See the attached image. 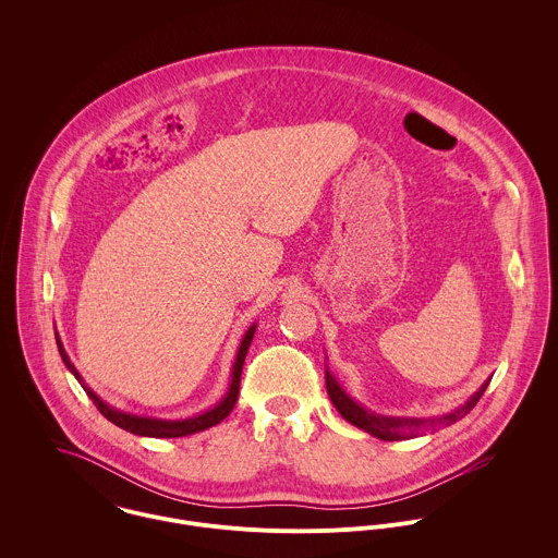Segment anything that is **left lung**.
Listing matches in <instances>:
<instances>
[{"label":"left lung","instance_id":"obj_1","mask_svg":"<svg viewBox=\"0 0 558 558\" xmlns=\"http://www.w3.org/2000/svg\"><path fill=\"white\" fill-rule=\"evenodd\" d=\"M487 385H489V383H485V385L478 389L477 393L469 399L462 408H458L456 412H449V414H445V416H440V418H427V421H421V418H393V416H380V414L367 412L365 408H361L359 403H354L352 399L348 398V396L341 391V387L335 383V378L326 372V391H328L330 401L335 403V408L339 410V414H341L348 423H352V425L365 429L367 434H372V436H376V438H380V440H391V442H393V440L412 438V436H416V434L423 432V429H436V427H440V425H451V423L464 418V416L477 405V401L481 399V396L485 393Z\"/></svg>","mask_w":558,"mask_h":558}]
</instances>
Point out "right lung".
Listing matches in <instances>:
<instances>
[{
    "mask_svg": "<svg viewBox=\"0 0 558 558\" xmlns=\"http://www.w3.org/2000/svg\"><path fill=\"white\" fill-rule=\"evenodd\" d=\"M253 332H255V326H251L240 343L239 354H236V363H234V374H232V385H230V391L228 396L221 399L213 410L204 412V414H197V416H191V418H184V421H162V418H148V416H135V414H126V412H120L111 405H107L102 399L96 398V393L81 380L75 365L71 363L58 332H56V341H58V350H60V356L64 361V365L75 374V378L80 380L83 391L87 393V398L94 401V405L98 408V412L109 418L113 425L131 432V434H137V436H153V438H180V436H189V434H195V432H202V429H208L217 423H221L234 408L236 399H239L240 389V374H242V365H244V356H246V350L251 345V339H253Z\"/></svg>",
    "mask_w": 558,
    "mask_h": 558,
    "instance_id": "obj_1",
    "label": "right lung"
}]
</instances>
